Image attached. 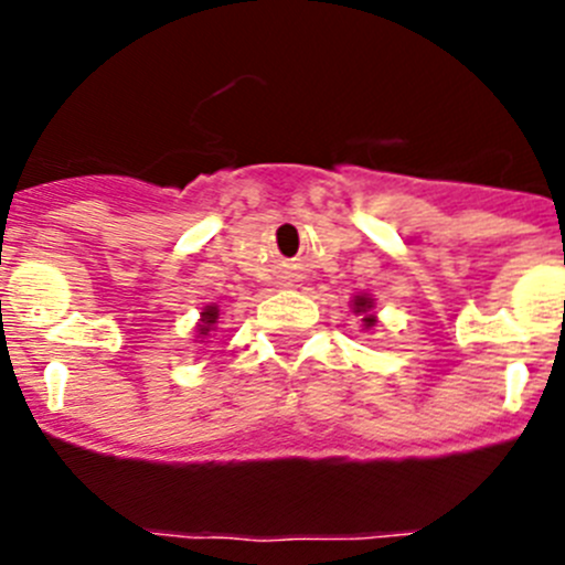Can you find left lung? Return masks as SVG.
I'll return each instance as SVG.
<instances>
[{
    "label": "left lung",
    "instance_id": "8db88e82",
    "mask_svg": "<svg viewBox=\"0 0 565 565\" xmlns=\"http://www.w3.org/2000/svg\"><path fill=\"white\" fill-rule=\"evenodd\" d=\"M352 306H355V315H363V324H366V328H374V324H377V317L369 315V311H372V306H374L369 295H355Z\"/></svg>",
    "mask_w": 565,
    "mask_h": 565
}]
</instances>
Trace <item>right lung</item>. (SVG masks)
I'll list each match as a JSON object with an SVG mask.
<instances>
[{
  "label": "right lung",
  "instance_id": "obj_1",
  "mask_svg": "<svg viewBox=\"0 0 565 565\" xmlns=\"http://www.w3.org/2000/svg\"><path fill=\"white\" fill-rule=\"evenodd\" d=\"M215 319H218V306H204V311H202V319H199V324H196V330H199V339H204V335H207L210 330H213Z\"/></svg>",
  "mask_w": 565,
  "mask_h": 565
}]
</instances>
